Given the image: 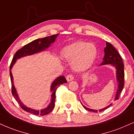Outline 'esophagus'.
I'll return each instance as SVG.
<instances>
[{
    "label": "esophagus",
    "mask_w": 134,
    "mask_h": 134,
    "mask_svg": "<svg viewBox=\"0 0 134 134\" xmlns=\"http://www.w3.org/2000/svg\"><path fill=\"white\" fill-rule=\"evenodd\" d=\"M66 79L68 82H70V81H72V80H74V76L73 75L71 74H69V75H67V77H66Z\"/></svg>",
    "instance_id": "esophagus-1"
}]
</instances>
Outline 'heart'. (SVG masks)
Wrapping results in <instances>:
<instances>
[{"mask_svg":"<svg viewBox=\"0 0 134 134\" xmlns=\"http://www.w3.org/2000/svg\"><path fill=\"white\" fill-rule=\"evenodd\" d=\"M62 55L72 61V66L77 71H83L91 67L97 55L94 44L85 42H76L65 47Z\"/></svg>","mask_w":134,"mask_h":134,"instance_id":"b5f03b06","label":"heart"}]
</instances>
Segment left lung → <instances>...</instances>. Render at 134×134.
<instances>
[{"label": "left lung", "mask_w": 134, "mask_h": 134, "mask_svg": "<svg viewBox=\"0 0 134 134\" xmlns=\"http://www.w3.org/2000/svg\"><path fill=\"white\" fill-rule=\"evenodd\" d=\"M105 55L103 59V62L101 65H106V64H112V65L115 66L116 68V76H117V82H119V89L117 90V93H116V97L115 100H118L120 96L121 92L123 89L124 86V65L123 61H122V57L119 54L117 50L115 49V47L112 46L111 43L108 42H106V47L104 49ZM112 105V104L109 105L107 107H105L104 109L99 110V112L103 111L105 109H107ZM83 107L85 108L86 110H87L90 112H98V110H93V109H88L83 105Z\"/></svg>", "instance_id": "8db88e82"}]
</instances>
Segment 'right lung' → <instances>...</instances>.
<instances>
[{
    "mask_svg": "<svg viewBox=\"0 0 134 134\" xmlns=\"http://www.w3.org/2000/svg\"><path fill=\"white\" fill-rule=\"evenodd\" d=\"M57 34H55L53 35H51V36L46 37L44 38H38V39L35 40V41L27 43V44L24 46L23 47L21 48L19 51L16 52V53L14 55V57H13L12 62H11L10 65V70L12 69L13 65L14 63L16 62L17 59H19V58L24 57L26 55H32L35 53L39 52L44 51L45 49L48 48L50 46V45L52 43H53L55 40V38L58 36ZM10 80H11V84H12V93L13 96L14 97L17 102L20 104V107L22 108L23 110H24L26 112H30L33 114L37 115H46L47 114H49L50 112L52 111L54 109V105H55V92L57 91V88L60 86V84H63L64 83H67V80H66L64 76H60L58 78L56 79L52 83L51 91H52V99L51 102L50 103L47 107L46 109H42L41 110H35L34 109H30V108L27 107L26 106L22 104L20 100L19 99L18 95H17V92L15 88V87L14 85V83H13V77L12 75V72L11 70H10Z\"/></svg>",
    "mask_w": 134,
    "mask_h": 134,
    "instance_id": "obj_1",
    "label": "right lung"
}]
</instances>
